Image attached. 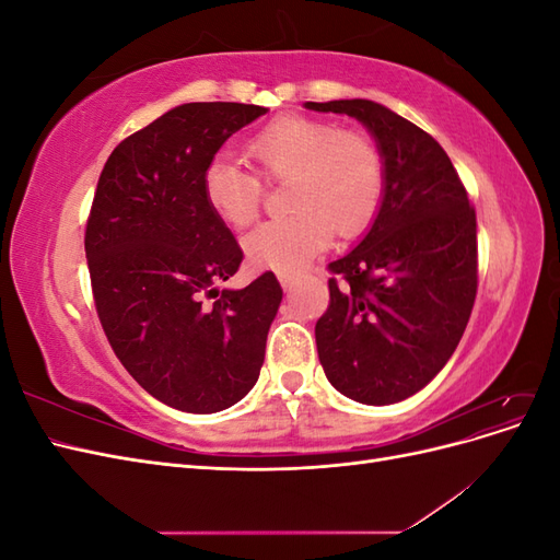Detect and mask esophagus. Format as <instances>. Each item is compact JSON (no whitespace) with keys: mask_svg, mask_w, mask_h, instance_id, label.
<instances>
[{"mask_svg":"<svg viewBox=\"0 0 560 560\" xmlns=\"http://www.w3.org/2000/svg\"><path fill=\"white\" fill-rule=\"evenodd\" d=\"M278 280H280V284L284 287V290H292V287L296 284V278L292 273H280Z\"/></svg>","mask_w":560,"mask_h":560,"instance_id":"1","label":"esophagus"}]
</instances>
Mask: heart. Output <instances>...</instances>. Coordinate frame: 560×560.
Segmentation results:
<instances>
[{
	"instance_id": "1",
	"label": "heart",
	"mask_w": 560,
	"mask_h": 560,
	"mask_svg": "<svg viewBox=\"0 0 560 560\" xmlns=\"http://www.w3.org/2000/svg\"><path fill=\"white\" fill-rule=\"evenodd\" d=\"M257 173L226 156H214L202 173V196L210 210L233 229L257 222L264 179L287 182L292 212L254 229L243 247L252 264L294 273L325 249L334 233L358 238L374 222L385 165L369 135L338 128L329 118L284 114L247 142Z\"/></svg>"
}]
</instances>
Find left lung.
<instances>
[{"label":"left lung","instance_id":"8db88e82","mask_svg":"<svg viewBox=\"0 0 560 560\" xmlns=\"http://www.w3.org/2000/svg\"><path fill=\"white\" fill-rule=\"evenodd\" d=\"M306 107L354 116L385 159L374 226L327 266L319 364L341 395L395 404L425 387L465 334L479 287L477 212L442 144L404 116L371 100Z\"/></svg>","mask_w":560,"mask_h":560}]
</instances>
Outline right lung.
Instances as JSON below:
<instances>
[{"label":"right lung","mask_w":560,"mask_h":560,"mask_svg":"<svg viewBox=\"0 0 560 560\" xmlns=\"http://www.w3.org/2000/svg\"><path fill=\"white\" fill-rule=\"evenodd\" d=\"M261 114L189 103L159 116L112 151L89 212L83 247L107 341L151 397L186 413L249 393L282 301L270 270L245 290H217L243 249L202 196L219 147Z\"/></svg>","instance_id":"obj_1"}]
</instances>
